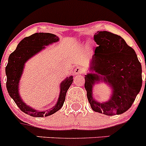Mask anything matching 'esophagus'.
<instances>
[{"mask_svg": "<svg viewBox=\"0 0 146 146\" xmlns=\"http://www.w3.org/2000/svg\"><path fill=\"white\" fill-rule=\"evenodd\" d=\"M82 72V69L80 67H76L74 70V74L75 75H79L81 74Z\"/></svg>", "mask_w": 146, "mask_h": 146, "instance_id": "esophagus-1", "label": "esophagus"}]
</instances>
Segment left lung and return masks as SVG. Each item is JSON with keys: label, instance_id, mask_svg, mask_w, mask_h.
Listing matches in <instances>:
<instances>
[{"label": "left lung", "instance_id": "left-lung-1", "mask_svg": "<svg viewBox=\"0 0 146 146\" xmlns=\"http://www.w3.org/2000/svg\"><path fill=\"white\" fill-rule=\"evenodd\" d=\"M98 45L85 77V88L91 108L96 112L112 116L127 111L142 87V67L134 50L117 35L97 32ZM103 82L112 89L110 99L99 102L94 98L93 87Z\"/></svg>", "mask_w": 146, "mask_h": 146}]
</instances>
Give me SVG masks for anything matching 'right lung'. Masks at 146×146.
<instances>
[{
	"label": "right lung",
	"mask_w": 146,
	"mask_h": 146,
	"mask_svg": "<svg viewBox=\"0 0 146 146\" xmlns=\"http://www.w3.org/2000/svg\"><path fill=\"white\" fill-rule=\"evenodd\" d=\"M58 41L59 38L54 34L42 32L35 33L20 41L16 49L8 58V63L5 68L8 92L10 98L14 100L21 111L32 117H48L58 111L64 105L66 92L73 81V76H70L60 83V93L58 100L52 108L45 111H38L27 105L24 102L20 95V80L27 61L44 49L45 46L58 42Z\"/></svg>",
	"instance_id": "add662e5"
}]
</instances>
